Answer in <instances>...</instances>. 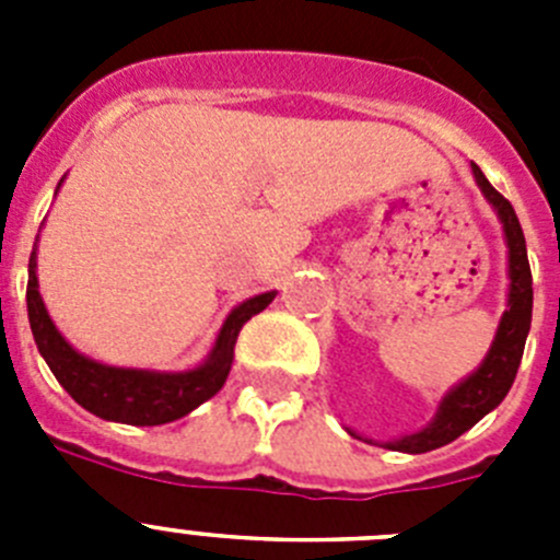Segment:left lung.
<instances>
[{"instance_id": "1", "label": "left lung", "mask_w": 560, "mask_h": 560, "mask_svg": "<svg viewBox=\"0 0 560 560\" xmlns=\"http://www.w3.org/2000/svg\"><path fill=\"white\" fill-rule=\"evenodd\" d=\"M474 167V179L482 187L485 199L491 201L493 210L499 212V221L504 226V237H508V264H511V294H508V311H504L502 323H499L497 339H493L491 350L479 364L474 375L454 387L452 393L443 398L438 415L427 429L407 434V438L393 440L387 443L393 452H407V454H423L434 452V448L446 446L452 440L482 420L485 415L497 409L508 389L513 387V378L522 364L524 341L530 334V319H533V275L530 264H527V244H524V232L518 224L516 212H513L511 201L504 199L502 192L485 179V173Z\"/></svg>"}]
</instances>
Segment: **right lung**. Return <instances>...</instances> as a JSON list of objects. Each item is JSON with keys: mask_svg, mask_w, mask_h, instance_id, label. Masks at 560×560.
I'll return each instance as SVG.
<instances>
[{"mask_svg": "<svg viewBox=\"0 0 560 560\" xmlns=\"http://www.w3.org/2000/svg\"><path fill=\"white\" fill-rule=\"evenodd\" d=\"M271 300H275V291H266V294H257L237 305L226 316L224 328L215 339V348L201 368L187 370V373L108 368V364H97V361L72 350V345L58 334L47 308H44L42 294H38L36 252L30 255L27 266L30 328H33L38 353L44 355L58 384L97 418L131 423V427H160V423L179 420L219 393L224 387L226 375H230L237 334H241L246 319L260 314Z\"/></svg>", "mask_w": 560, "mask_h": 560, "instance_id": "1", "label": "right lung"}]
</instances>
